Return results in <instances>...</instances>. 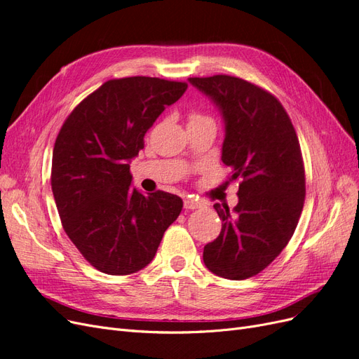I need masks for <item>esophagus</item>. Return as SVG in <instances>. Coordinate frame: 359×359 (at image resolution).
Returning a JSON list of instances; mask_svg holds the SVG:
<instances>
[{"label":"esophagus","instance_id":"34e87169","mask_svg":"<svg viewBox=\"0 0 359 359\" xmlns=\"http://www.w3.org/2000/svg\"><path fill=\"white\" fill-rule=\"evenodd\" d=\"M201 206H202V203L196 199H193V198L184 199V208L186 210H198V208H201Z\"/></svg>","mask_w":359,"mask_h":359}]
</instances>
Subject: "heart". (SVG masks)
Here are the masks:
<instances>
[{
  "instance_id": "heart-1",
  "label": "heart",
  "mask_w": 359,
  "mask_h": 359,
  "mask_svg": "<svg viewBox=\"0 0 359 359\" xmlns=\"http://www.w3.org/2000/svg\"><path fill=\"white\" fill-rule=\"evenodd\" d=\"M206 116L201 115V114H191L190 115V121H198V119H205Z\"/></svg>"
}]
</instances>
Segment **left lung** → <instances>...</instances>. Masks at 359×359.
I'll return each mask as SVG.
<instances>
[{
    "mask_svg": "<svg viewBox=\"0 0 359 359\" xmlns=\"http://www.w3.org/2000/svg\"><path fill=\"white\" fill-rule=\"evenodd\" d=\"M189 81L222 112V160L232 181L241 178L233 211L214 205L222 232L203 247V264L244 280L273 262L297 229L306 198L299 140L285 107L260 86L227 74Z\"/></svg>",
    "mask_w": 359,
    "mask_h": 359,
    "instance_id": "left-lung-1",
    "label": "left lung"
}]
</instances>
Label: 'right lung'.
<instances>
[{
	"label": "right lung",
	"mask_w": 359,
	"mask_h": 359,
	"mask_svg": "<svg viewBox=\"0 0 359 359\" xmlns=\"http://www.w3.org/2000/svg\"><path fill=\"white\" fill-rule=\"evenodd\" d=\"M186 90V82L147 76L111 79L74 107L57 136L50 184L62 227L104 274L145 268L182 210L177 194L133 189L130 160Z\"/></svg>",
	"instance_id": "right-lung-1"
}]
</instances>
